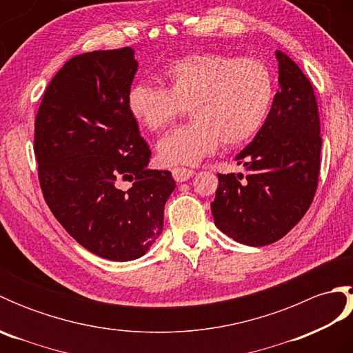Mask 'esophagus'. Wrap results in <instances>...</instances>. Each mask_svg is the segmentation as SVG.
<instances>
[{"label": "esophagus", "mask_w": 353, "mask_h": 353, "mask_svg": "<svg viewBox=\"0 0 353 353\" xmlns=\"http://www.w3.org/2000/svg\"><path fill=\"white\" fill-rule=\"evenodd\" d=\"M172 172V177H174L176 182H186L188 179H191L194 176V171L190 168H185V167H174L171 170Z\"/></svg>", "instance_id": "esophagus-1"}]
</instances>
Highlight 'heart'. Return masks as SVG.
Returning a JSON list of instances; mask_svg holds the SVG:
<instances>
[{
	"mask_svg": "<svg viewBox=\"0 0 353 353\" xmlns=\"http://www.w3.org/2000/svg\"><path fill=\"white\" fill-rule=\"evenodd\" d=\"M167 88L137 83L127 94L130 115L150 132H159L190 109L192 123L157 142L165 165H196L221 141L236 147L264 127L274 100V79L256 59L228 54H191L165 71Z\"/></svg>",
	"mask_w": 353,
	"mask_h": 353,
	"instance_id": "heart-1",
	"label": "heart"
}]
</instances>
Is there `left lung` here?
<instances>
[{
  "instance_id": "left-lung-1",
  "label": "left lung",
  "mask_w": 353,
  "mask_h": 353,
  "mask_svg": "<svg viewBox=\"0 0 353 353\" xmlns=\"http://www.w3.org/2000/svg\"><path fill=\"white\" fill-rule=\"evenodd\" d=\"M279 91L261 132L241 153L245 174H219L211 203L223 234L245 245H267L302 220L317 191L320 118L311 81L277 50Z\"/></svg>"
}]
</instances>
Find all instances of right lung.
I'll return each mask as SVG.
<instances>
[{
    "mask_svg": "<svg viewBox=\"0 0 353 353\" xmlns=\"http://www.w3.org/2000/svg\"><path fill=\"white\" fill-rule=\"evenodd\" d=\"M137 71L130 47L72 57L50 81L34 121L52 215L86 250L119 262L141 258L159 238L176 186L170 171L147 168L152 152L127 108Z\"/></svg>",
    "mask_w": 353,
    "mask_h": 353,
    "instance_id": "right-lung-1",
    "label": "right lung"
}]
</instances>
